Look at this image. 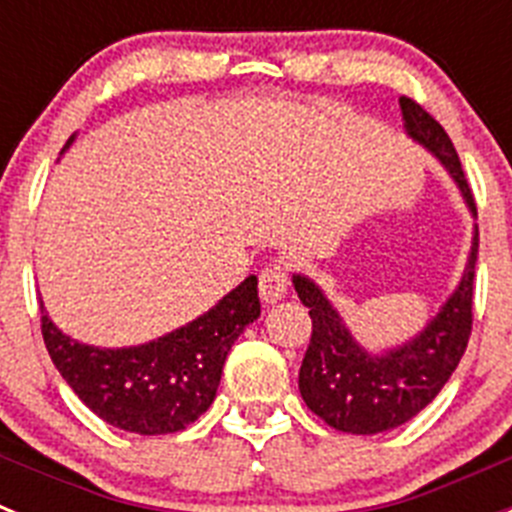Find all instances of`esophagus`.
Masks as SVG:
<instances>
[{"instance_id": "obj_1", "label": "esophagus", "mask_w": 512, "mask_h": 512, "mask_svg": "<svg viewBox=\"0 0 512 512\" xmlns=\"http://www.w3.org/2000/svg\"><path fill=\"white\" fill-rule=\"evenodd\" d=\"M287 284H289V274H287V266H284L282 261L266 266L259 277L261 300L269 302V305L279 302L284 295H287Z\"/></svg>"}]
</instances>
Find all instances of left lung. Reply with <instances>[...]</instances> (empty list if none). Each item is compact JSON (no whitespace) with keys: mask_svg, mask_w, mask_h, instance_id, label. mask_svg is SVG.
<instances>
[{"mask_svg":"<svg viewBox=\"0 0 512 512\" xmlns=\"http://www.w3.org/2000/svg\"><path fill=\"white\" fill-rule=\"evenodd\" d=\"M400 110L405 133L441 161L469 212L477 215L472 189L446 130L413 99L400 97ZM477 251L479 233L474 230L467 269L449 300L418 336L382 354L366 351L356 341L318 284L305 274H292L297 297L310 307L312 318L310 346L300 366V395L307 408L330 428L354 436L392 431L415 418L443 390L467 351Z\"/></svg>","mask_w":512,"mask_h":512,"instance_id":"obj_1","label":"left lung"}]
</instances>
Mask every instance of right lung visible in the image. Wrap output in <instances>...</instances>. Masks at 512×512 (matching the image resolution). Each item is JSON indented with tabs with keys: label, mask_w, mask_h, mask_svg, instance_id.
<instances>
[{
	"label": "right lung",
	"mask_w": 512,
	"mask_h": 512,
	"mask_svg": "<svg viewBox=\"0 0 512 512\" xmlns=\"http://www.w3.org/2000/svg\"><path fill=\"white\" fill-rule=\"evenodd\" d=\"M40 315L45 348L76 397L120 431L161 436L212 405L235 338L261 315L259 279L251 274L205 315L140 346H89L58 330L43 302Z\"/></svg>",
	"instance_id": "right-lung-1"
}]
</instances>
